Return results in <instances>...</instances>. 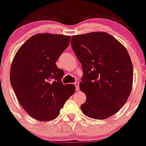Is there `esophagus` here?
I'll list each match as a JSON object with an SVG mask.
<instances>
[{"label": "esophagus", "instance_id": "34e87169", "mask_svg": "<svg viewBox=\"0 0 146 146\" xmlns=\"http://www.w3.org/2000/svg\"><path fill=\"white\" fill-rule=\"evenodd\" d=\"M75 86V89H76L77 90H79V88H80V86H79V82H75L74 83Z\"/></svg>", "mask_w": 146, "mask_h": 146}]
</instances>
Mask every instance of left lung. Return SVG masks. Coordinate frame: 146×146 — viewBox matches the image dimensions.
Segmentation results:
<instances>
[{"mask_svg":"<svg viewBox=\"0 0 146 146\" xmlns=\"http://www.w3.org/2000/svg\"><path fill=\"white\" fill-rule=\"evenodd\" d=\"M71 44L83 71L80 88L86 100L82 111L98 119L111 117L132 89L133 66L126 48L106 32L73 36Z\"/></svg>","mask_w":146,"mask_h":146,"instance_id":"8db88e82","label":"left lung"}]
</instances>
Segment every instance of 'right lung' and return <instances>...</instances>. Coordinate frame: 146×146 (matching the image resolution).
<instances>
[{"label":"right lung","instance_id":"right-lung-1","mask_svg":"<svg viewBox=\"0 0 146 146\" xmlns=\"http://www.w3.org/2000/svg\"><path fill=\"white\" fill-rule=\"evenodd\" d=\"M71 37L40 33L29 38L16 53L10 82L20 104L31 117L51 121L74 93V84H64V71L56 62L68 47Z\"/></svg>","mask_w":146,"mask_h":146}]
</instances>
